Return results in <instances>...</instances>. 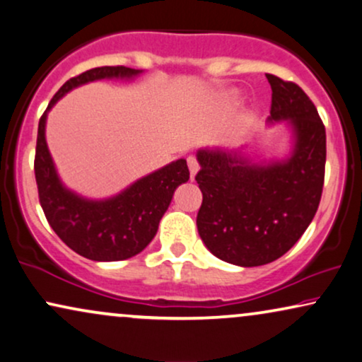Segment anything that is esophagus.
<instances>
[{
	"label": "esophagus",
	"mask_w": 362,
	"mask_h": 362,
	"mask_svg": "<svg viewBox=\"0 0 362 362\" xmlns=\"http://www.w3.org/2000/svg\"><path fill=\"white\" fill-rule=\"evenodd\" d=\"M187 163H189V170H190V175L194 178L197 175V172H199V162H197V158L194 156H190L187 158Z\"/></svg>",
	"instance_id": "esophagus-1"
}]
</instances>
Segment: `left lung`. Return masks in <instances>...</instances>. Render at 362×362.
Segmentation results:
<instances>
[{
	"instance_id": "left-lung-1",
	"label": "left lung",
	"mask_w": 362,
	"mask_h": 362,
	"mask_svg": "<svg viewBox=\"0 0 362 362\" xmlns=\"http://www.w3.org/2000/svg\"><path fill=\"white\" fill-rule=\"evenodd\" d=\"M269 122L288 120L295 144L285 160L255 163L240 151L200 148L195 180L204 200L197 228L216 258L259 267L283 257L305 233L320 205L326 131L300 86L267 74Z\"/></svg>"
}]
</instances>
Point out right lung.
<instances>
[{
	"mask_svg": "<svg viewBox=\"0 0 362 362\" xmlns=\"http://www.w3.org/2000/svg\"><path fill=\"white\" fill-rule=\"evenodd\" d=\"M142 71L125 66L94 67L71 77L57 90L40 119L35 175L51 228L71 250L94 262H119L141 253L156 237L173 192L190 178L185 158L139 178L119 195L89 200L62 185L46 144V119L52 105L71 89L99 79H134Z\"/></svg>",
	"mask_w": 362,
	"mask_h": 362,
	"instance_id": "obj_1",
	"label": "right lung"
}]
</instances>
